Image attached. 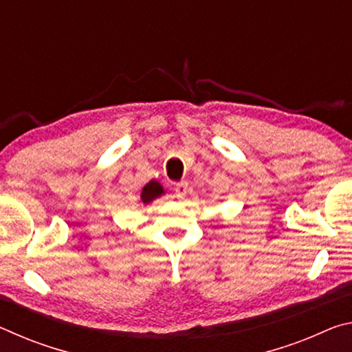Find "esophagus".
I'll return each mask as SVG.
<instances>
[{"instance_id": "obj_1", "label": "esophagus", "mask_w": 352, "mask_h": 352, "mask_svg": "<svg viewBox=\"0 0 352 352\" xmlns=\"http://www.w3.org/2000/svg\"><path fill=\"white\" fill-rule=\"evenodd\" d=\"M174 190H175L177 199H184V197H186V194H188V183L186 182L177 183Z\"/></svg>"}]
</instances>
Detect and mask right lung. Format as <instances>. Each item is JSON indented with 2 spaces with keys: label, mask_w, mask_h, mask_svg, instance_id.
<instances>
[{
  "label": "right lung",
  "mask_w": 352,
  "mask_h": 352,
  "mask_svg": "<svg viewBox=\"0 0 352 352\" xmlns=\"http://www.w3.org/2000/svg\"><path fill=\"white\" fill-rule=\"evenodd\" d=\"M163 194H164L163 184L160 183V182H157V180H151L141 190V201L144 205H148L155 199L162 197Z\"/></svg>",
  "instance_id": "1"
}]
</instances>
